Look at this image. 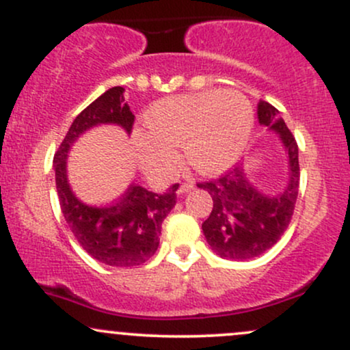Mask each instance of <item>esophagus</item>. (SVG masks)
Instances as JSON below:
<instances>
[{
	"instance_id": "1",
	"label": "esophagus",
	"mask_w": 350,
	"mask_h": 350,
	"mask_svg": "<svg viewBox=\"0 0 350 350\" xmlns=\"http://www.w3.org/2000/svg\"><path fill=\"white\" fill-rule=\"evenodd\" d=\"M192 189H194V184H180L179 189H178V196H183V194H187V192H191Z\"/></svg>"
}]
</instances>
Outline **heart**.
Listing matches in <instances>:
<instances>
[{
	"label": "heart",
	"mask_w": 350,
	"mask_h": 350,
	"mask_svg": "<svg viewBox=\"0 0 350 350\" xmlns=\"http://www.w3.org/2000/svg\"><path fill=\"white\" fill-rule=\"evenodd\" d=\"M250 102L235 90H206L174 95L152 103L144 113L146 133H136L143 166L167 172L172 148L183 144L184 161L204 176L227 171L239 161L253 130Z\"/></svg>",
	"instance_id": "obj_1"
}]
</instances>
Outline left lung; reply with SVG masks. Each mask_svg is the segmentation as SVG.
<instances>
[{
  "instance_id": "1",
  "label": "left lung",
  "mask_w": 350,
  "mask_h": 350,
  "mask_svg": "<svg viewBox=\"0 0 350 350\" xmlns=\"http://www.w3.org/2000/svg\"><path fill=\"white\" fill-rule=\"evenodd\" d=\"M258 123L278 136L288 163V180L278 192H265L252 183L243 164L211 183L199 184L214 200L211 215L202 224L207 243L227 260H250L278 242L290 224L299 187L298 144L280 111L260 100Z\"/></svg>"
}]
</instances>
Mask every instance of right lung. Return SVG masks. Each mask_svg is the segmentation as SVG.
<instances>
[{"mask_svg":"<svg viewBox=\"0 0 350 350\" xmlns=\"http://www.w3.org/2000/svg\"><path fill=\"white\" fill-rule=\"evenodd\" d=\"M124 88L111 87L83 108L72 122L54 156L55 187L64 219L80 247L108 267H136L158 250L161 224L176 206L178 184L161 194L131 184L111 206H92L77 198L67 176L69 151L80 135L100 124H115L131 133L135 115L124 102Z\"/></svg>","mask_w":350,"mask_h":350,"instance_id":"obj_1","label":"right lung"}]
</instances>
